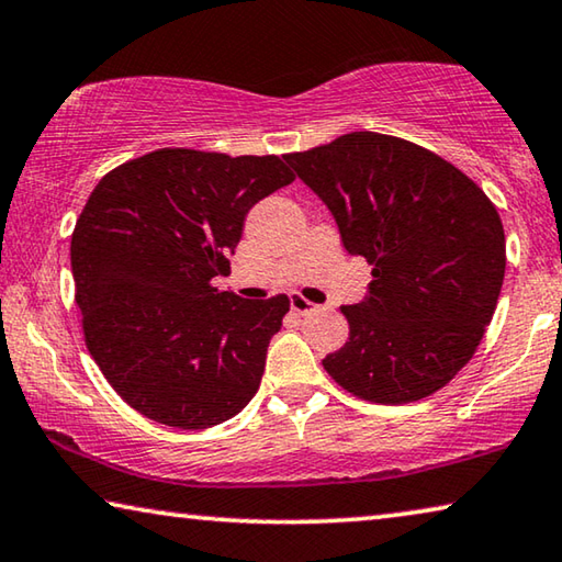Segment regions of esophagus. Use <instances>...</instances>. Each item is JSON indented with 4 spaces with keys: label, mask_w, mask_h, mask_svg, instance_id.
<instances>
[{
    "label": "esophagus",
    "mask_w": 562,
    "mask_h": 562,
    "mask_svg": "<svg viewBox=\"0 0 562 562\" xmlns=\"http://www.w3.org/2000/svg\"><path fill=\"white\" fill-rule=\"evenodd\" d=\"M290 307L295 310L297 315H307V313H313L317 305H315V302H310L307 297H302L300 292H292V295H290Z\"/></svg>",
    "instance_id": "obj_1"
}]
</instances>
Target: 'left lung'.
Wrapping results in <instances>:
<instances>
[{
    "label": "left lung",
    "mask_w": 562,
    "mask_h": 562,
    "mask_svg": "<svg viewBox=\"0 0 562 562\" xmlns=\"http://www.w3.org/2000/svg\"><path fill=\"white\" fill-rule=\"evenodd\" d=\"M284 159L333 212L347 252L372 265L368 295L342 305L350 337L325 370L380 405L448 385L501 297L505 233L493 202L430 149L378 132Z\"/></svg>",
    "instance_id": "1"
}]
</instances>
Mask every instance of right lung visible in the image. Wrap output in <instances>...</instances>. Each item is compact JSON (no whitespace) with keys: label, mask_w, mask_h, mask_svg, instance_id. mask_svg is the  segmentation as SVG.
I'll return each instance as SVG.
<instances>
[{"label":"right lung","mask_w":562,"mask_h":562,"mask_svg":"<svg viewBox=\"0 0 562 562\" xmlns=\"http://www.w3.org/2000/svg\"><path fill=\"white\" fill-rule=\"evenodd\" d=\"M292 180L274 155L157 149L89 194L69 247L85 342L149 420L204 430L255 397L290 300H243L212 280L229 270L247 212Z\"/></svg>","instance_id":"1"}]
</instances>
